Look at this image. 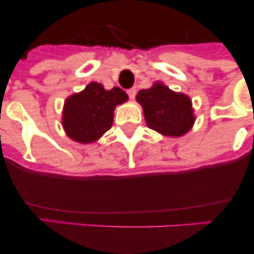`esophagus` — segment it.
<instances>
[{"mask_svg":"<svg viewBox=\"0 0 254 254\" xmlns=\"http://www.w3.org/2000/svg\"><path fill=\"white\" fill-rule=\"evenodd\" d=\"M127 96H129L130 99H134L135 96H136V89L135 88L127 89Z\"/></svg>","mask_w":254,"mask_h":254,"instance_id":"esophagus-1","label":"esophagus"}]
</instances>
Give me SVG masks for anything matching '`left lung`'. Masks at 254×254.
Wrapping results in <instances>:
<instances>
[{
	"mask_svg": "<svg viewBox=\"0 0 254 254\" xmlns=\"http://www.w3.org/2000/svg\"><path fill=\"white\" fill-rule=\"evenodd\" d=\"M136 101L141 104L147 127L166 136H182L195 122L190 98L173 92L162 82L139 91Z\"/></svg>",
	"mask_w": 254,
	"mask_h": 254,
	"instance_id": "8db88e82",
	"label": "left lung"
}]
</instances>
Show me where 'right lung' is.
<instances>
[{
    "label": "right lung",
    "instance_id": "right-lung-1",
    "mask_svg": "<svg viewBox=\"0 0 254 254\" xmlns=\"http://www.w3.org/2000/svg\"><path fill=\"white\" fill-rule=\"evenodd\" d=\"M127 101V94L119 87L107 91L98 82H91L65 101L64 130L76 142L97 141L112 127L115 107Z\"/></svg>",
    "mask_w": 254,
    "mask_h": 254
}]
</instances>
